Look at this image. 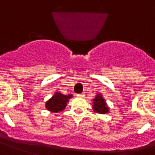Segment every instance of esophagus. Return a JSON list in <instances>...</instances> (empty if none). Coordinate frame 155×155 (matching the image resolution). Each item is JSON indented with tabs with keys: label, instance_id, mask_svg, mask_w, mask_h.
<instances>
[{
	"label": "esophagus",
	"instance_id": "34e87169",
	"mask_svg": "<svg viewBox=\"0 0 155 155\" xmlns=\"http://www.w3.org/2000/svg\"><path fill=\"white\" fill-rule=\"evenodd\" d=\"M84 95H85L84 93H81V94H78L77 96L78 97H84Z\"/></svg>",
	"mask_w": 155,
	"mask_h": 155
}]
</instances>
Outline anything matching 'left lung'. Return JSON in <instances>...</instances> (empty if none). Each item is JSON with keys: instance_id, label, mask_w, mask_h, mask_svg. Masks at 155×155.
<instances>
[{"instance_id": "obj_1", "label": "left lung", "mask_w": 155, "mask_h": 155, "mask_svg": "<svg viewBox=\"0 0 155 155\" xmlns=\"http://www.w3.org/2000/svg\"><path fill=\"white\" fill-rule=\"evenodd\" d=\"M92 109L95 113L99 114H105L109 113L110 110L107 104L106 100L100 93L97 94L92 99Z\"/></svg>"}]
</instances>
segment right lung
Wrapping results in <instances>:
<instances>
[{"mask_svg": "<svg viewBox=\"0 0 155 155\" xmlns=\"http://www.w3.org/2000/svg\"><path fill=\"white\" fill-rule=\"evenodd\" d=\"M72 96L73 95L71 94L64 95L60 91H56L54 93L51 98L46 102L45 107L51 113L61 112L62 110H64L67 106V103L69 101V99L72 98Z\"/></svg>", "mask_w": 155, "mask_h": 155, "instance_id": "add662e5", "label": "right lung"}]
</instances>
